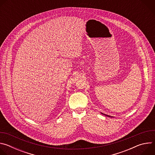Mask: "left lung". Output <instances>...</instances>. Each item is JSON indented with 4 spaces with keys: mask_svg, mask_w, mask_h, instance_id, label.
<instances>
[{
    "mask_svg": "<svg viewBox=\"0 0 155 155\" xmlns=\"http://www.w3.org/2000/svg\"><path fill=\"white\" fill-rule=\"evenodd\" d=\"M105 115V116H107V117H110V116H108V115Z\"/></svg>",
    "mask_w": 155,
    "mask_h": 155,
    "instance_id": "1",
    "label": "left lung"
}]
</instances>
